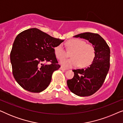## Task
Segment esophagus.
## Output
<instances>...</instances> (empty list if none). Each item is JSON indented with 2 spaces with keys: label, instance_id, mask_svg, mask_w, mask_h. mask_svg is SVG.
<instances>
[{
  "label": "esophagus",
  "instance_id": "1",
  "mask_svg": "<svg viewBox=\"0 0 123 123\" xmlns=\"http://www.w3.org/2000/svg\"><path fill=\"white\" fill-rule=\"evenodd\" d=\"M60 69H61V70H66V69L64 68V67H60Z\"/></svg>",
  "mask_w": 123,
  "mask_h": 123
}]
</instances>
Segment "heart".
I'll use <instances>...</instances> for the list:
<instances>
[{"instance_id":"1","label":"heart","mask_w":123,"mask_h":123,"mask_svg":"<svg viewBox=\"0 0 123 123\" xmlns=\"http://www.w3.org/2000/svg\"><path fill=\"white\" fill-rule=\"evenodd\" d=\"M67 49L72 51L70 59H63L60 62L65 68H72L80 65V67H86L93 61L96 55L95 46L92 43H86L81 38H72L66 43ZM54 51L56 58L59 60L66 56V51L63 45L60 43L55 47Z\"/></svg>"}]
</instances>
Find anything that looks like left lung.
<instances>
[{"instance_id": "left-lung-1", "label": "left lung", "mask_w": 123, "mask_h": 123, "mask_svg": "<svg viewBox=\"0 0 123 123\" xmlns=\"http://www.w3.org/2000/svg\"><path fill=\"white\" fill-rule=\"evenodd\" d=\"M74 37L85 38L95 46L96 55L91 64L84 69H74L73 78L67 80L72 93L79 96H88L101 88L110 68V48L97 33L85 32Z\"/></svg>"}]
</instances>
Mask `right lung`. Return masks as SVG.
I'll return each instance as SVG.
<instances>
[{
  "mask_svg": "<svg viewBox=\"0 0 123 123\" xmlns=\"http://www.w3.org/2000/svg\"><path fill=\"white\" fill-rule=\"evenodd\" d=\"M63 41L36 28L17 36L10 59L14 78L23 89L39 93L49 86L53 72L60 67L54 48Z\"/></svg>",
  "mask_w": 123,
  "mask_h": 123,
  "instance_id": "add662e5",
  "label": "right lung"
}]
</instances>
